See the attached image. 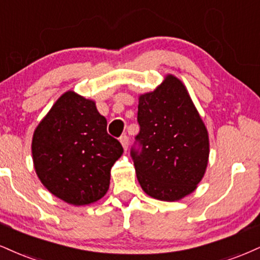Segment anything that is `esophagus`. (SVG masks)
<instances>
[{"label":"esophagus","instance_id":"esophagus-1","mask_svg":"<svg viewBox=\"0 0 260 260\" xmlns=\"http://www.w3.org/2000/svg\"><path fill=\"white\" fill-rule=\"evenodd\" d=\"M120 143L122 144V146H123L124 150L128 149V143H129V139H128L127 136H122L120 138Z\"/></svg>","mask_w":260,"mask_h":260}]
</instances>
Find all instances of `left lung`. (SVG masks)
Masks as SVG:
<instances>
[{
    "instance_id": "obj_1",
    "label": "left lung",
    "mask_w": 260,
    "mask_h": 260,
    "mask_svg": "<svg viewBox=\"0 0 260 260\" xmlns=\"http://www.w3.org/2000/svg\"><path fill=\"white\" fill-rule=\"evenodd\" d=\"M138 122L142 148L131 155L144 192L174 202L195 191L207 170L209 138L185 84L167 74L154 90L140 94Z\"/></svg>"
}]
</instances>
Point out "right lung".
Wrapping results in <instances>:
<instances>
[{
  "mask_svg": "<svg viewBox=\"0 0 260 260\" xmlns=\"http://www.w3.org/2000/svg\"><path fill=\"white\" fill-rule=\"evenodd\" d=\"M31 152L37 177L52 195L86 206L108 192L123 148L106 132L94 100L68 90L37 124Z\"/></svg>",
  "mask_w": 260,
  "mask_h": 260,
  "instance_id": "obj_1",
  "label": "right lung"
}]
</instances>
